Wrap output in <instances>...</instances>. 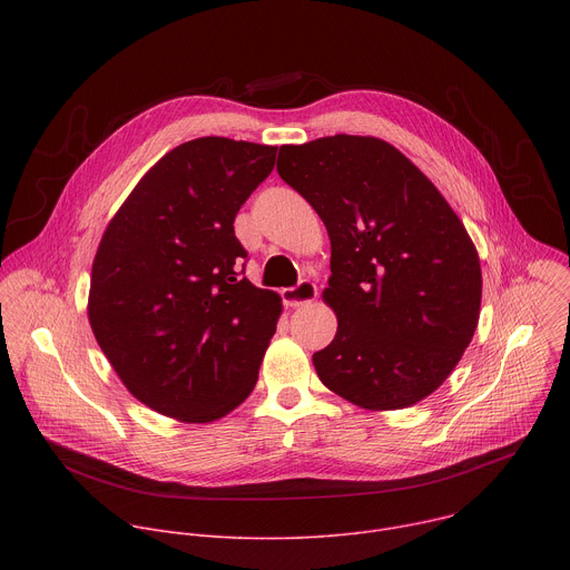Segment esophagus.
<instances>
[{"instance_id": "1", "label": "esophagus", "mask_w": 570, "mask_h": 570, "mask_svg": "<svg viewBox=\"0 0 570 570\" xmlns=\"http://www.w3.org/2000/svg\"><path fill=\"white\" fill-rule=\"evenodd\" d=\"M315 295H317V288H315V284L308 282V279H302V282H297L295 286L282 288V299H284V304H286V306H293V308L313 302Z\"/></svg>"}]
</instances>
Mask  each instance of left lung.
<instances>
[{
  "label": "left lung",
  "mask_w": 570,
  "mask_h": 570,
  "mask_svg": "<svg viewBox=\"0 0 570 570\" xmlns=\"http://www.w3.org/2000/svg\"><path fill=\"white\" fill-rule=\"evenodd\" d=\"M277 174L332 238L322 295L338 332L313 354L320 381L367 411L422 401L478 324L482 277L464 225L413 161L376 137L282 146Z\"/></svg>",
  "instance_id": "1"
}]
</instances>
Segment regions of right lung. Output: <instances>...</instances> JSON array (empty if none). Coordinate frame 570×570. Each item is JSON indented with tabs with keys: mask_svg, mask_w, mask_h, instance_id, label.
<instances>
[{
	"mask_svg": "<svg viewBox=\"0 0 570 570\" xmlns=\"http://www.w3.org/2000/svg\"><path fill=\"white\" fill-rule=\"evenodd\" d=\"M277 146L198 137L161 157L110 220L92 266L90 324L148 409L214 422L246 399L282 311L250 284L234 236Z\"/></svg>",
	"mask_w": 570,
	"mask_h": 570,
	"instance_id": "right-lung-1",
	"label": "right lung"
}]
</instances>
